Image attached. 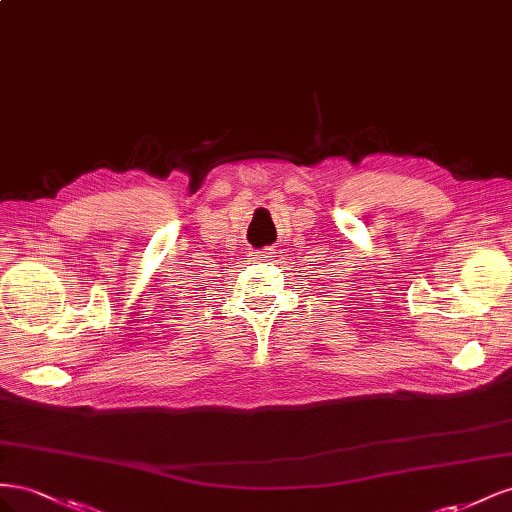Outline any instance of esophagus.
<instances>
[{
    "label": "esophagus",
    "instance_id": "esophagus-1",
    "mask_svg": "<svg viewBox=\"0 0 512 512\" xmlns=\"http://www.w3.org/2000/svg\"><path fill=\"white\" fill-rule=\"evenodd\" d=\"M270 257H274V248L272 246H268V248H264V251H259V253L253 255V259H270Z\"/></svg>",
    "mask_w": 512,
    "mask_h": 512
}]
</instances>
